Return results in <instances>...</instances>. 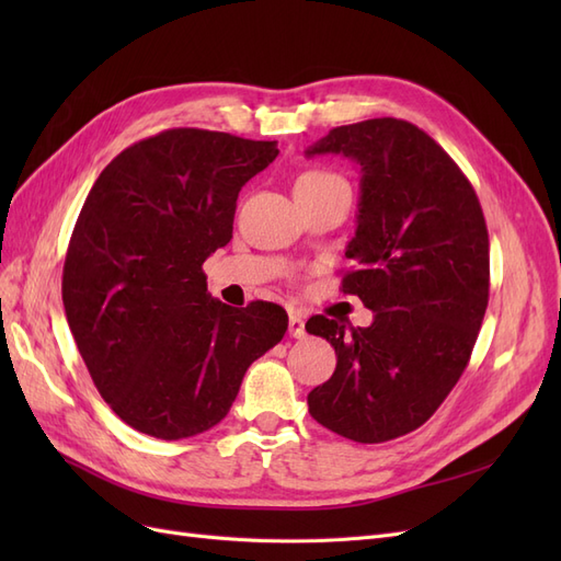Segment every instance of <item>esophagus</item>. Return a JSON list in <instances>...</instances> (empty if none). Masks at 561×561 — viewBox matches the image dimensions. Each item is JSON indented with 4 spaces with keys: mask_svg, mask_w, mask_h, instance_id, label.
Instances as JSON below:
<instances>
[{
    "mask_svg": "<svg viewBox=\"0 0 561 561\" xmlns=\"http://www.w3.org/2000/svg\"><path fill=\"white\" fill-rule=\"evenodd\" d=\"M287 325H290V336H295V339L307 336V328H304V318L299 313H290Z\"/></svg>",
    "mask_w": 561,
    "mask_h": 561,
    "instance_id": "1",
    "label": "esophagus"
}]
</instances>
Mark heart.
Instances as JSON below:
<instances>
[{"label": "heart", "instance_id": "b5f03b06", "mask_svg": "<svg viewBox=\"0 0 561 561\" xmlns=\"http://www.w3.org/2000/svg\"><path fill=\"white\" fill-rule=\"evenodd\" d=\"M336 182H346L342 175H336L332 171H309L304 173L297 180V186H313V184H336Z\"/></svg>", "mask_w": 561, "mask_h": 561}]
</instances>
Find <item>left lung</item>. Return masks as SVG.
<instances>
[{
  "mask_svg": "<svg viewBox=\"0 0 561 561\" xmlns=\"http://www.w3.org/2000/svg\"><path fill=\"white\" fill-rule=\"evenodd\" d=\"M307 154L360 163L342 290L375 311L369 328L309 318L307 332L336 353L309 412L353 443H388L423 426L468 367L489 304L484 213L447 151L402 118L336 126Z\"/></svg>",
  "mask_w": 561,
  "mask_h": 561,
  "instance_id": "obj_1",
  "label": "left lung"
}]
</instances>
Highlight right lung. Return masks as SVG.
Returning <instances> with one entry per match:
<instances>
[{
	"mask_svg": "<svg viewBox=\"0 0 561 561\" xmlns=\"http://www.w3.org/2000/svg\"><path fill=\"white\" fill-rule=\"evenodd\" d=\"M276 157V142L168 128L114 157L89 192L62 304L95 388L130 428L161 439L213 428L283 339V307H227L203 274L231 241L241 186Z\"/></svg>",
	"mask_w": 561,
	"mask_h": 561,
	"instance_id": "right-lung-1",
	"label": "right lung"
}]
</instances>
